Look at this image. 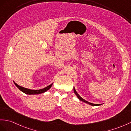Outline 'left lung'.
Instances as JSON below:
<instances>
[{
	"label": "left lung",
	"instance_id": "left-lung-1",
	"mask_svg": "<svg viewBox=\"0 0 131 131\" xmlns=\"http://www.w3.org/2000/svg\"><path fill=\"white\" fill-rule=\"evenodd\" d=\"M74 93L75 94V95H77V97L79 98V100H80V101H83V102H85V103H88V104H90V105H91V106H100V105H101V104H93V103H90V102H87V101H85V100H84V99H83L80 95H79L78 94V93L77 92H76V91H75V88H74Z\"/></svg>",
	"mask_w": 131,
	"mask_h": 131
}]
</instances>
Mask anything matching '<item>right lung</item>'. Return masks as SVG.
<instances>
[{"instance_id":"1","label":"right lung","mask_w":131,"mask_h":131,"mask_svg":"<svg viewBox=\"0 0 131 131\" xmlns=\"http://www.w3.org/2000/svg\"><path fill=\"white\" fill-rule=\"evenodd\" d=\"M15 85L17 86V87L19 89V90L23 92V93L27 94H40V93H44V92H45L46 91H47L50 88V87H52V85L53 84H51L47 86V87L44 88L43 89H41V90H29V89H28V88H25L24 87H22L21 86L18 85L17 83H15L14 82Z\"/></svg>"}]
</instances>
